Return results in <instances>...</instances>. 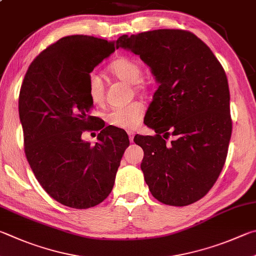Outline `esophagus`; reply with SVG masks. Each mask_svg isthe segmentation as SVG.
<instances>
[{
  "mask_svg": "<svg viewBox=\"0 0 256 256\" xmlns=\"http://www.w3.org/2000/svg\"><path fill=\"white\" fill-rule=\"evenodd\" d=\"M128 140H130V142H133V140H134V133L133 132H128Z\"/></svg>",
  "mask_w": 256,
  "mask_h": 256,
  "instance_id": "34e87169",
  "label": "esophagus"
}]
</instances>
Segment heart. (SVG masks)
Returning <instances> with one entry per match:
<instances>
[{"label": "heart", "instance_id": "b5f03b06", "mask_svg": "<svg viewBox=\"0 0 256 256\" xmlns=\"http://www.w3.org/2000/svg\"><path fill=\"white\" fill-rule=\"evenodd\" d=\"M108 72L118 80L132 85L134 90L140 92L144 88L141 80L142 68L138 59L122 56L108 66ZM87 94L92 103L96 106L103 105L105 100V87L102 78L95 72H90L87 80ZM143 114V104L133 102L122 108H115L106 114V120L115 128L131 130L138 126Z\"/></svg>", "mask_w": 256, "mask_h": 256}]
</instances>
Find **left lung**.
<instances>
[{"label":"left lung","mask_w":256,"mask_h":256,"mask_svg":"<svg viewBox=\"0 0 256 256\" xmlns=\"http://www.w3.org/2000/svg\"><path fill=\"white\" fill-rule=\"evenodd\" d=\"M116 48L138 54L159 84L144 122L156 134L134 138L144 151L141 169L152 196L170 206L199 200L216 182L230 140L224 68L206 44L184 30L123 34ZM169 135L175 140L166 144Z\"/></svg>","instance_id":"1"}]
</instances>
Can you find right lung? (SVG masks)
I'll list each match as a JSON object with an SVG mask.
<instances>
[{
    "mask_svg": "<svg viewBox=\"0 0 256 256\" xmlns=\"http://www.w3.org/2000/svg\"><path fill=\"white\" fill-rule=\"evenodd\" d=\"M115 51L114 42L90 36H68L44 49L23 80L18 115L24 150L36 180L54 200L86 209L98 205L113 189L125 148V131L104 128L90 115V74ZM101 132L92 147L84 130Z\"/></svg>",
    "mask_w": 256,
    "mask_h": 256,
    "instance_id": "1",
    "label": "right lung"
}]
</instances>
